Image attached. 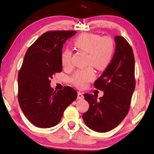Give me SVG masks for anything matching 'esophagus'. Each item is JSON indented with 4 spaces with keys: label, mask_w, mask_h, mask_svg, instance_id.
Masks as SVG:
<instances>
[{
    "label": "esophagus",
    "mask_w": 154,
    "mask_h": 154,
    "mask_svg": "<svg viewBox=\"0 0 154 154\" xmlns=\"http://www.w3.org/2000/svg\"><path fill=\"white\" fill-rule=\"evenodd\" d=\"M77 98L79 100H82L83 98H84V95H82V93L79 92V93H78V97Z\"/></svg>",
    "instance_id": "esophagus-1"
}]
</instances>
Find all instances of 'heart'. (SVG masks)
<instances>
[{
	"label": "heart",
	"instance_id": "1",
	"mask_svg": "<svg viewBox=\"0 0 154 154\" xmlns=\"http://www.w3.org/2000/svg\"><path fill=\"white\" fill-rule=\"evenodd\" d=\"M74 45L80 51L87 52L85 64L92 65L99 70L108 67L112 59L115 52V43L110 37H102L99 35L85 32L74 39ZM72 52L66 48L60 55V62L63 67L68 69L72 67ZM95 79V72L92 67L79 69L70 78L73 85L79 88L86 87L87 82Z\"/></svg>",
	"mask_w": 154,
	"mask_h": 154
}]
</instances>
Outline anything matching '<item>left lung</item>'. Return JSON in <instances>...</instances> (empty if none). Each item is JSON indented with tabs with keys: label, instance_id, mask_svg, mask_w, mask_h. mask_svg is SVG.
<instances>
[{
	"label": "left lung",
	"instance_id": "8db88e82",
	"mask_svg": "<svg viewBox=\"0 0 154 154\" xmlns=\"http://www.w3.org/2000/svg\"><path fill=\"white\" fill-rule=\"evenodd\" d=\"M115 52L110 64L95 80L94 87L104 93L97 95L85 94L89 109L82 115L88 127L106 132L117 126L126 117L135 89L134 57L132 47L122 36L115 37Z\"/></svg>",
	"mask_w": 154,
	"mask_h": 154
}]
</instances>
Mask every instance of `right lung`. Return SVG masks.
Listing matches in <instances>:
<instances>
[{
  "label": "right lung",
  "mask_w": 154,
  "mask_h": 154,
  "mask_svg": "<svg viewBox=\"0 0 154 154\" xmlns=\"http://www.w3.org/2000/svg\"><path fill=\"white\" fill-rule=\"evenodd\" d=\"M75 31H50L42 34L29 48L17 78L20 106L35 126L48 128L59 123L66 108L77 98V91L65 87L58 91L50 79L61 72L60 55L64 43Z\"/></svg>",
  "instance_id": "right-lung-1"
}]
</instances>
